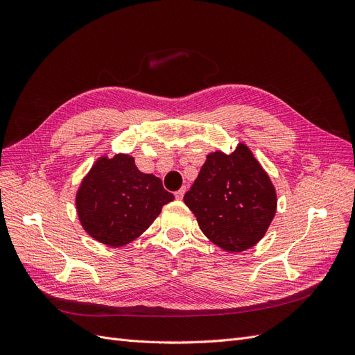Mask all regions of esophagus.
<instances>
[{"mask_svg":"<svg viewBox=\"0 0 355 355\" xmlns=\"http://www.w3.org/2000/svg\"><path fill=\"white\" fill-rule=\"evenodd\" d=\"M185 192H187V188H180L179 191H176V192H175V197H176V200H182V198H184Z\"/></svg>","mask_w":355,"mask_h":355,"instance_id":"34e87169","label":"esophagus"}]
</instances>
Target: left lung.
<instances>
[{
  "label": "left lung",
  "instance_id": "left-lung-1",
  "mask_svg": "<svg viewBox=\"0 0 355 355\" xmlns=\"http://www.w3.org/2000/svg\"><path fill=\"white\" fill-rule=\"evenodd\" d=\"M184 201L202 234L230 253L259 243L277 210L272 182L244 144L209 154Z\"/></svg>",
  "mask_w": 355,
  "mask_h": 355
}]
</instances>
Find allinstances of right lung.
<instances>
[{
	"label": "right lung",
	"instance_id": "add662e5",
	"mask_svg": "<svg viewBox=\"0 0 355 355\" xmlns=\"http://www.w3.org/2000/svg\"><path fill=\"white\" fill-rule=\"evenodd\" d=\"M175 196L154 175L142 173L135 158L101 157L81 182L77 213L90 237L111 247L125 245L145 232Z\"/></svg>",
	"mask_w": 355,
	"mask_h": 355
}]
</instances>
